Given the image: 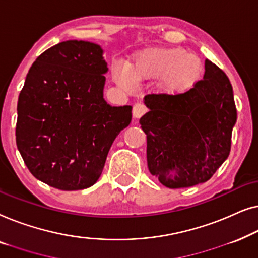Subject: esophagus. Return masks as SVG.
Returning a JSON list of instances; mask_svg holds the SVG:
<instances>
[{"label":"esophagus","instance_id":"esophagus-1","mask_svg":"<svg viewBox=\"0 0 258 258\" xmlns=\"http://www.w3.org/2000/svg\"><path fill=\"white\" fill-rule=\"evenodd\" d=\"M146 111H147V108H146V106H145L144 104L137 103L133 106V117L137 118V119L140 118L141 115H144L145 113H146Z\"/></svg>","mask_w":258,"mask_h":258}]
</instances>
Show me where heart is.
<instances>
[{
	"instance_id": "b5f03b06",
	"label": "heart",
	"mask_w": 258,
	"mask_h": 258,
	"mask_svg": "<svg viewBox=\"0 0 258 258\" xmlns=\"http://www.w3.org/2000/svg\"><path fill=\"white\" fill-rule=\"evenodd\" d=\"M203 71L200 57L186 50L150 49L140 52L128 68L115 65L112 72L114 82L124 89H132L134 83L161 78L165 92L181 96L198 85Z\"/></svg>"
}]
</instances>
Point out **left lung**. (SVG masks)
I'll use <instances>...</instances> for the list:
<instances>
[{
	"instance_id": "8db88e82",
	"label": "left lung",
	"mask_w": 258,
	"mask_h": 258,
	"mask_svg": "<svg viewBox=\"0 0 258 258\" xmlns=\"http://www.w3.org/2000/svg\"><path fill=\"white\" fill-rule=\"evenodd\" d=\"M146 114L140 118L147 136V166L168 188L206 182L230 153L237 119L229 78L205 61L203 79L191 91L173 96H145Z\"/></svg>"
}]
</instances>
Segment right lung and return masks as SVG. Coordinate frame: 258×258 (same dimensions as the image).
<instances>
[{"label":"right lung","mask_w":258,"mask_h":258,"mask_svg":"<svg viewBox=\"0 0 258 258\" xmlns=\"http://www.w3.org/2000/svg\"><path fill=\"white\" fill-rule=\"evenodd\" d=\"M100 45L58 43L31 65L17 103L16 145L28 169L60 190L91 187L108 151L132 120V106L104 99Z\"/></svg>","instance_id":"1"}]
</instances>
